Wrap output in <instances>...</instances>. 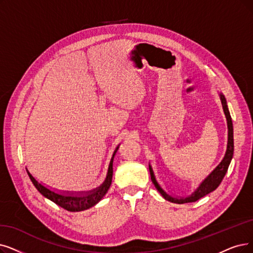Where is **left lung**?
<instances>
[{"instance_id": "1", "label": "left lung", "mask_w": 253, "mask_h": 253, "mask_svg": "<svg viewBox=\"0 0 253 253\" xmlns=\"http://www.w3.org/2000/svg\"><path fill=\"white\" fill-rule=\"evenodd\" d=\"M220 98H221L222 107H223L224 114H225V117H226V120H227L228 136H227L226 153H225V156H224L223 160L220 162V164L213 171H211L210 175H208V177L205 180H203V183L199 185V187L193 192V193H192L188 197H174L172 195H169L168 193H166V192L164 191V189L159 185V183L156 179L154 170L149 164L150 178H151V180H153L155 187L160 192L161 195L163 196L166 200L170 201V203H174V204H178V205L187 204V203H194V201L200 199L201 197H204L207 194L211 193V192H213L214 190H216L218 188V186L220 185L222 179H223L225 173L227 172V169H228V166L230 164V161L232 159V156H234V128H232V121H231V117H230L229 111H228V108H227L226 99L222 93H220Z\"/></svg>"}]
</instances>
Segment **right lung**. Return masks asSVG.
I'll list each match as a JSON object with an SVG mask.
<instances>
[{
	"mask_svg": "<svg viewBox=\"0 0 253 253\" xmlns=\"http://www.w3.org/2000/svg\"><path fill=\"white\" fill-rule=\"evenodd\" d=\"M118 148H119V145L116 147L112 158H111L107 177L103 183V185H100L98 188L93 189L92 191H89V192H77V193H73V192L72 193H69V192H63V193H58V192L50 190L45 186H43L42 184L38 183V181L32 176V174L29 172L28 169H27V172L30 179H31L33 185L35 186V188L50 201H53V203H55L59 207H61L69 211H84L95 206L108 192L111 186V183H112L113 160Z\"/></svg>",
	"mask_w": 253,
	"mask_h": 253,
	"instance_id": "right-lung-1",
	"label": "right lung"
}]
</instances>
